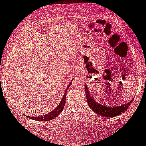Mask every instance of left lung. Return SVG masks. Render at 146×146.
I'll return each instance as SVG.
<instances>
[{
	"mask_svg": "<svg viewBox=\"0 0 146 146\" xmlns=\"http://www.w3.org/2000/svg\"><path fill=\"white\" fill-rule=\"evenodd\" d=\"M84 86H85L86 100H87L89 107L96 113L101 115L104 117H114V116H118V115L124 113L134 100V98H132V100H129V102L125 104V105H121L114 107L106 106V105H104L103 104H100L96 102L94 97L91 96L90 91L86 84H84Z\"/></svg>",
	"mask_w": 146,
	"mask_h": 146,
	"instance_id": "8db88e82",
	"label": "left lung"
}]
</instances>
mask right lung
Returning <instances> with one entry per match:
<instances>
[{"label":"right lung","mask_w":146,"mask_h":146,"mask_svg":"<svg viewBox=\"0 0 146 146\" xmlns=\"http://www.w3.org/2000/svg\"><path fill=\"white\" fill-rule=\"evenodd\" d=\"M70 84H72V80L70 81L69 84H68V86H67L66 90L65 93H64V95L63 97H62V100H61L60 104H59V105H57V107H56L55 109H54L52 111H51L50 112H49V113H46V114H44V115H42V116H33V117H32V116H28V117L30 118H31V119L35 120V121H50V120L53 119V118L57 117V116H59V115L61 113V112L62 111V110H63L65 107L66 100V94L67 90L68 89V88L70 87Z\"/></svg>","instance_id":"add662e5"}]
</instances>
